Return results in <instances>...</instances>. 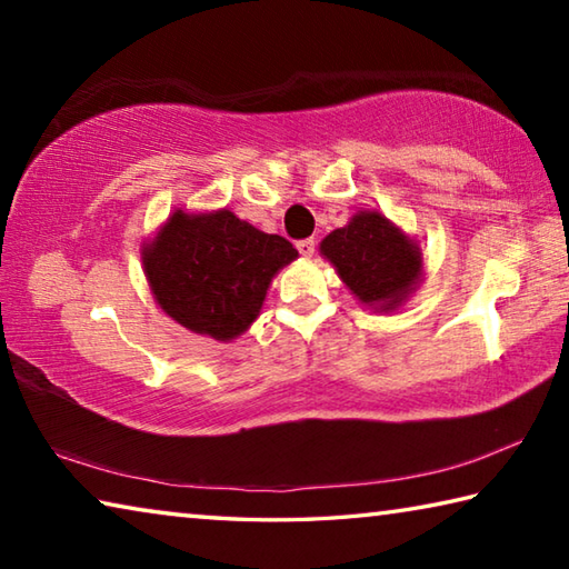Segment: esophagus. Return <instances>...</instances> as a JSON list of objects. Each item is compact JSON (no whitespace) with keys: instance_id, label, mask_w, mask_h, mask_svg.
<instances>
[{"instance_id":"obj_1","label":"esophagus","mask_w":569,"mask_h":569,"mask_svg":"<svg viewBox=\"0 0 569 569\" xmlns=\"http://www.w3.org/2000/svg\"><path fill=\"white\" fill-rule=\"evenodd\" d=\"M296 248H298V253H301V256L311 258L316 253V240L313 238H303V240H298Z\"/></svg>"}]
</instances>
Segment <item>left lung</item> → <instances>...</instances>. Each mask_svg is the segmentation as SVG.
I'll return each mask as SVG.
<instances>
[{
	"label": "left lung",
	"mask_w": 569,
	"mask_h": 569,
	"mask_svg": "<svg viewBox=\"0 0 569 569\" xmlns=\"http://www.w3.org/2000/svg\"><path fill=\"white\" fill-rule=\"evenodd\" d=\"M321 253L363 303H377L383 311L397 308L421 276V253L413 240L369 210L326 236Z\"/></svg>",
	"instance_id": "left-lung-1"
}]
</instances>
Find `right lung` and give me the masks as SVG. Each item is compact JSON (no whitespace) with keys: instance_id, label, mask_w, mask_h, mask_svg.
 <instances>
[{"instance_id":"obj_1","label":"right lung","mask_w":569,"mask_h":569,"mask_svg":"<svg viewBox=\"0 0 569 569\" xmlns=\"http://www.w3.org/2000/svg\"><path fill=\"white\" fill-rule=\"evenodd\" d=\"M296 256L283 236H268L230 210H178L142 250V263L162 311L190 331L230 341L258 319L271 278Z\"/></svg>"}]
</instances>
